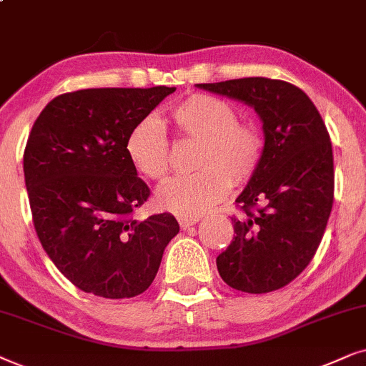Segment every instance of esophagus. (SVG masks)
Wrapping results in <instances>:
<instances>
[{
  "label": "esophagus",
  "mask_w": 366,
  "mask_h": 366,
  "mask_svg": "<svg viewBox=\"0 0 366 366\" xmlns=\"http://www.w3.org/2000/svg\"><path fill=\"white\" fill-rule=\"evenodd\" d=\"M199 222V217H179V226L182 229H189L191 226H196Z\"/></svg>",
  "instance_id": "1"
}]
</instances>
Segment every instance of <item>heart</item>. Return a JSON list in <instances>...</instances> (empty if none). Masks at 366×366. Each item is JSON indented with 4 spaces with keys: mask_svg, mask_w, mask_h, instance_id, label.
<instances>
[{
    "mask_svg": "<svg viewBox=\"0 0 366 366\" xmlns=\"http://www.w3.org/2000/svg\"><path fill=\"white\" fill-rule=\"evenodd\" d=\"M180 137L201 142L194 167L199 172L174 177L155 192V204L180 217H197L256 174L262 157V137L254 124L237 120L226 100L192 95L170 110ZM127 155L140 174L162 180L170 170V149L162 125L155 119L140 120L125 142Z\"/></svg>",
    "mask_w": 366,
    "mask_h": 366,
    "instance_id": "heart-1",
    "label": "heart"
}]
</instances>
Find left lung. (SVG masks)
<instances>
[{
	"label": "left lung",
	"mask_w": 366,
	"mask_h": 366,
	"mask_svg": "<svg viewBox=\"0 0 366 366\" xmlns=\"http://www.w3.org/2000/svg\"><path fill=\"white\" fill-rule=\"evenodd\" d=\"M199 89L252 107L264 147L256 174L236 202L234 239L217 256V271L237 291H276L313 259L333 207V150L313 102L282 80L251 76Z\"/></svg>",
	"instance_id": "1"
}]
</instances>
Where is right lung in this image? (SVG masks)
<instances>
[{
	"mask_svg": "<svg viewBox=\"0 0 366 366\" xmlns=\"http://www.w3.org/2000/svg\"><path fill=\"white\" fill-rule=\"evenodd\" d=\"M174 92H71L53 99L33 124L23 170L38 239L85 293L109 300L144 293L179 232L169 212L134 219L150 191L125 149L130 130Z\"/></svg>",
	"mask_w": 366,
	"mask_h": 366,
	"instance_id": "obj_1",
	"label": "right lung"
}]
</instances>
